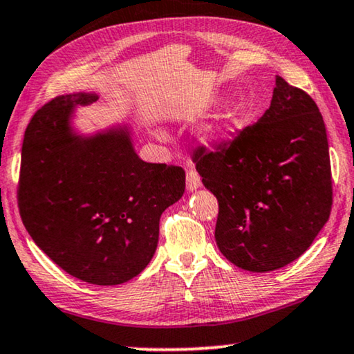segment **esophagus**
Masks as SVG:
<instances>
[{
	"instance_id": "34e87169",
	"label": "esophagus",
	"mask_w": 354,
	"mask_h": 354,
	"mask_svg": "<svg viewBox=\"0 0 354 354\" xmlns=\"http://www.w3.org/2000/svg\"><path fill=\"white\" fill-rule=\"evenodd\" d=\"M201 185H202V181H201L199 174H197L196 171H192V169H191V171H187V174H186V187H187V191L192 192V191L199 189Z\"/></svg>"
}]
</instances>
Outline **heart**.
<instances>
[{
	"instance_id": "1",
	"label": "heart",
	"mask_w": 354,
	"mask_h": 354,
	"mask_svg": "<svg viewBox=\"0 0 354 354\" xmlns=\"http://www.w3.org/2000/svg\"><path fill=\"white\" fill-rule=\"evenodd\" d=\"M232 122H233V113L226 111L225 115L220 116V120L216 121L210 129L205 131V134H204V138H202V140H204L205 144L216 142V140L221 139L226 133H228V129L232 128ZM157 134L160 136V138H163V133H160V131Z\"/></svg>"
}]
</instances>
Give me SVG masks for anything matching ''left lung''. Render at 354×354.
<instances>
[{
  "mask_svg": "<svg viewBox=\"0 0 354 354\" xmlns=\"http://www.w3.org/2000/svg\"><path fill=\"white\" fill-rule=\"evenodd\" d=\"M192 160L218 201L215 241L230 262L272 272L308 251L332 209L327 131L304 91L277 75L272 102L216 152Z\"/></svg>",
  "mask_w": 354,
  "mask_h": 354,
  "instance_id": "1",
  "label": "left lung"
}]
</instances>
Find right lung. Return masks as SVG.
Returning a JSON list of instances; mask_svg holds the SVG:
<instances>
[{"instance_id": "obj_1", "label": "right lung", "mask_w": 354, "mask_h": 354, "mask_svg": "<svg viewBox=\"0 0 354 354\" xmlns=\"http://www.w3.org/2000/svg\"><path fill=\"white\" fill-rule=\"evenodd\" d=\"M97 98L59 95L35 113L24 134L17 201L24 226L56 266L111 286L152 261L160 216L185 194L186 174L140 160L128 124L77 133L75 106Z\"/></svg>"}]
</instances>
